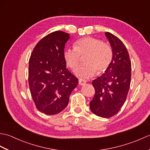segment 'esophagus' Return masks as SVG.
<instances>
[{
  "mask_svg": "<svg viewBox=\"0 0 150 150\" xmlns=\"http://www.w3.org/2000/svg\"><path fill=\"white\" fill-rule=\"evenodd\" d=\"M79 83L81 86H83L86 83V81L85 80H83V79H79Z\"/></svg>",
  "mask_w": 150,
  "mask_h": 150,
  "instance_id": "34e87169",
  "label": "esophagus"
}]
</instances>
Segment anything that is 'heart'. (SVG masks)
I'll return each instance as SVG.
<instances>
[{
  "instance_id": "obj_1",
  "label": "heart",
  "mask_w": 150,
  "mask_h": 150,
  "mask_svg": "<svg viewBox=\"0 0 150 150\" xmlns=\"http://www.w3.org/2000/svg\"><path fill=\"white\" fill-rule=\"evenodd\" d=\"M85 64L75 70L79 77L89 79L96 74L104 72L109 68L113 59L111 46L100 39L86 37L75 41L74 48L64 51V60L70 69H75L81 62V57L85 56Z\"/></svg>"
}]
</instances>
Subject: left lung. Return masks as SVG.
Returning a JSON list of instances; mask_svg holds the SVG:
<instances>
[{"label":"left lung","mask_w":150,"mask_h":150,"mask_svg":"<svg viewBox=\"0 0 150 150\" xmlns=\"http://www.w3.org/2000/svg\"><path fill=\"white\" fill-rule=\"evenodd\" d=\"M105 34L112 47L113 59L104 74L92 82L95 93L90 107L96 115L110 118L125 103L131 82L132 64L122 41L109 32Z\"/></svg>","instance_id":"1"}]
</instances>
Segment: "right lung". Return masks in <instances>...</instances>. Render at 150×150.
<instances>
[{
  "mask_svg": "<svg viewBox=\"0 0 150 150\" xmlns=\"http://www.w3.org/2000/svg\"><path fill=\"white\" fill-rule=\"evenodd\" d=\"M69 35L56 31L35 46L29 60L28 83L37 110L55 115L68 106L78 79L66 68L63 53Z\"/></svg>",
  "mask_w": 150,
  "mask_h": 150,
  "instance_id": "obj_1",
  "label": "right lung"
}]
</instances>
